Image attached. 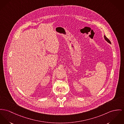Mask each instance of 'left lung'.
Listing matches in <instances>:
<instances>
[{
    "instance_id": "left-lung-1",
    "label": "left lung",
    "mask_w": 124,
    "mask_h": 124,
    "mask_svg": "<svg viewBox=\"0 0 124 124\" xmlns=\"http://www.w3.org/2000/svg\"><path fill=\"white\" fill-rule=\"evenodd\" d=\"M104 38H105V40H106V41H107L108 43H111V42H110V41L106 37V36H104Z\"/></svg>"
}]
</instances>
